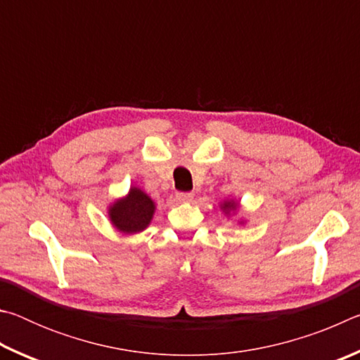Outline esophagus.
Wrapping results in <instances>:
<instances>
[{
  "mask_svg": "<svg viewBox=\"0 0 360 360\" xmlns=\"http://www.w3.org/2000/svg\"><path fill=\"white\" fill-rule=\"evenodd\" d=\"M176 198L179 200V202H191L193 198V193L192 192H176Z\"/></svg>",
  "mask_w": 360,
  "mask_h": 360,
  "instance_id": "34e87169",
  "label": "esophagus"
}]
</instances>
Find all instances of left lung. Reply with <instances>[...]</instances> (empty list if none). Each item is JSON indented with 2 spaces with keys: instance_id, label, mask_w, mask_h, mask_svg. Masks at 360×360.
I'll return each mask as SVG.
<instances>
[{
  "instance_id": "left-lung-1",
  "label": "left lung",
  "mask_w": 360,
  "mask_h": 360,
  "mask_svg": "<svg viewBox=\"0 0 360 360\" xmlns=\"http://www.w3.org/2000/svg\"><path fill=\"white\" fill-rule=\"evenodd\" d=\"M224 208H233V205H230V203H224Z\"/></svg>"
}]
</instances>
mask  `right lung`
Returning a JSON list of instances; mask_svg holds the SVG:
<instances>
[{
	"mask_svg": "<svg viewBox=\"0 0 360 360\" xmlns=\"http://www.w3.org/2000/svg\"><path fill=\"white\" fill-rule=\"evenodd\" d=\"M154 210V202L148 195L139 191V188L133 187L130 193L127 195V198L111 206L109 217L120 231L136 233V231H141L148 227Z\"/></svg>",
	"mask_w": 360,
	"mask_h": 360,
	"instance_id": "obj_1",
	"label": "right lung"
}]
</instances>
